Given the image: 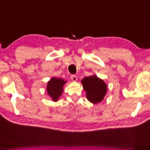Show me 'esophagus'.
<instances>
[{"label": "esophagus", "mask_w": 150, "mask_h": 150, "mask_svg": "<svg viewBox=\"0 0 150 150\" xmlns=\"http://www.w3.org/2000/svg\"><path fill=\"white\" fill-rule=\"evenodd\" d=\"M71 80H72L73 82H75V81H77V76H76V75H71Z\"/></svg>", "instance_id": "34e87169"}]
</instances>
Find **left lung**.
<instances>
[{
    "label": "left lung",
    "instance_id": "left-lung-1",
    "mask_svg": "<svg viewBox=\"0 0 150 150\" xmlns=\"http://www.w3.org/2000/svg\"><path fill=\"white\" fill-rule=\"evenodd\" d=\"M81 83L90 102L97 104L103 101L107 93V86L102 79L93 75L82 79Z\"/></svg>",
    "mask_w": 150,
    "mask_h": 150
}]
</instances>
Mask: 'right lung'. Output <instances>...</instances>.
Masks as SVG:
<instances>
[{"instance_id": "add662e5", "label": "right lung", "mask_w": 150, "mask_h": 150, "mask_svg": "<svg viewBox=\"0 0 150 150\" xmlns=\"http://www.w3.org/2000/svg\"><path fill=\"white\" fill-rule=\"evenodd\" d=\"M66 83V81L61 78L52 77L47 85V91L49 96L53 101H57L64 91V85Z\"/></svg>"}]
</instances>
